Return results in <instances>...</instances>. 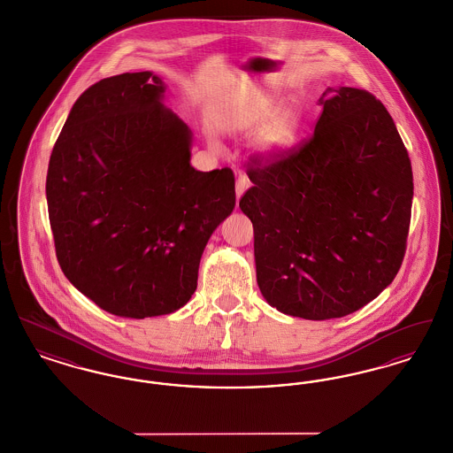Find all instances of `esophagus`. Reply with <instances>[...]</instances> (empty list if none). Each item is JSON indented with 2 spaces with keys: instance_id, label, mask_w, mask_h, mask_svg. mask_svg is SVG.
Returning a JSON list of instances; mask_svg holds the SVG:
<instances>
[{
  "instance_id": "1",
  "label": "esophagus",
  "mask_w": 453,
  "mask_h": 453,
  "mask_svg": "<svg viewBox=\"0 0 453 453\" xmlns=\"http://www.w3.org/2000/svg\"><path fill=\"white\" fill-rule=\"evenodd\" d=\"M250 188V180H248V176L246 174H237L236 178V196L237 200L244 195V192Z\"/></svg>"
}]
</instances>
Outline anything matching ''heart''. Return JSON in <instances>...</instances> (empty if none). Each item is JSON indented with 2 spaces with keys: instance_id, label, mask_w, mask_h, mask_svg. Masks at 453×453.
Returning <instances> with one entry per match:
<instances>
[{
  "instance_id": "b5f03b06",
  "label": "heart",
  "mask_w": 453,
  "mask_h": 453,
  "mask_svg": "<svg viewBox=\"0 0 453 453\" xmlns=\"http://www.w3.org/2000/svg\"><path fill=\"white\" fill-rule=\"evenodd\" d=\"M301 126V115L296 105H283L275 95L263 93L239 111L237 129L258 132L255 150L266 159L279 157L288 151Z\"/></svg>"
}]
</instances>
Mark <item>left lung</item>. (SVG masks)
I'll list each match as a JSON object with an SVG mask.
<instances>
[{"mask_svg":"<svg viewBox=\"0 0 453 453\" xmlns=\"http://www.w3.org/2000/svg\"><path fill=\"white\" fill-rule=\"evenodd\" d=\"M319 104L314 135L251 166L253 187L239 200L265 301L311 321L348 316L390 285L412 203L410 156L386 107L348 87L327 88Z\"/></svg>","mask_w":453,"mask_h":453,"instance_id":"obj_1","label":"left lung"}]
</instances>
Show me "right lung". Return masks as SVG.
Instances as JSON below:
<instances>
[{"label":"right lung","instance_id":"add662e5","mask_svg":"<svg viewBox=\"0 0 453 453\" xmlns=\"http://www.w3.org/2000/svg\"><path fill=\"white\" fill-rule=\"evenodd\" d=\"M151 71L105 78L76 100L50 154L56 255L110 314L144 319L192 299L202 253L236 205L229 168L196 172L194 134Z\"/></svg>","mask_w":453,"mask_h":453}]
</instances>
